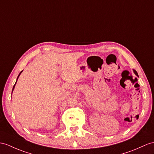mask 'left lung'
I'll return each mask as SVG.
<instances>
[{"mask_svg": "<svg viewBox=\"0 0 154 154\" xmlns=\"http://www.w3.org/2000/svg\"><path fill=\"white\" fill-rule=\"evenodd\" d=\"M133 72H134V74H135L137 75V76H138V73L137 72V71H136V70H133Z\"/></svg>", "mask_w": 154, "mask_h": 154, "instance_id": "8db88e82", "label": "left lung"}]
</instances>
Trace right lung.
<instances>
[{"instance_id":"right-lung-1","label":"right lung","mask_w":154,"mask_h":154,"mask_svg":"<svg viewBox=\"0 0 154 154\" xmlns=\"http://www.w3.org/2000/svg\"><path fill=\"white\" fill-rule=\"evenodd\" d=\"M23 72V70L22 71H21V72L19 74V75H18V76H17V80H16V83H15V84H14V87H13V89H12V92H13V90H14V88H15V85H16V82H17V79H18V78H19V76H20V75L21 74V73Z\"/></svg>"}]
</instances>
